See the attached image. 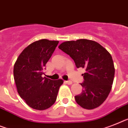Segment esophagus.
Here are the masks:
<instances>
[{"label": "esophagus", "mask_w": 128, "mask_h": 128, "mask_svg": "<svg viewBox=\"0 0 128 128\" xmlns=\"http://www.w3.org/2000/svg\"><path fill=\"white\" fill-rule=\"evenodd\" d=\"M65 83H66V84H68V85H71L72 84V81H70V80H68V81H65Z\"/></svg>", "instance_id": "34e87169"}]
</instances>
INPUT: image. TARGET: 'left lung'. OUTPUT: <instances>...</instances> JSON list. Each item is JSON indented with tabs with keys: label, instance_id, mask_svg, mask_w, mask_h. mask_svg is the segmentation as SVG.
I'll use <instances>...</instances> for the list:
<instances>
[{
	"label": "left lung",
	"instance_id": "8db88e82",
	"mask_svg": "<svg viewBox=\"0 0 128 128\" xmlns=\"http://www.w3.org/2000/svg\"><path fill=\"white\" fill-rule=\"evenodd\" d=\"M59 48L69 55L77 68H85L82 74L83 90L75 96L76 103L86 109L100 106L111 90L114 76V66L111 55L96 41L79 39L66 41Z\"/></svg>",
	"mask_w": 128,
	"mask_h": 128
}]
</instances>
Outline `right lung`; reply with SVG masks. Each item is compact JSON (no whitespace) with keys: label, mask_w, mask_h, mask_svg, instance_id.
Segmentation results:
<instances>
[{"label":"right lung","mask_w":128,"mask_h":128,"mask_svg":"<svg viewBox=\"0 0 128 128\" xmlns=\"http://www.w3.org/2000/svg\"><path fill=\"white\" fill-rule=\"evenodd\" d=\"M59 41L42 39L23 50L14 66V78L20 97L34 109L43 110L56 101L63 80H52L42 76Z\"/></svg>","instance_id":"right-lung-1"}]
</instances>
